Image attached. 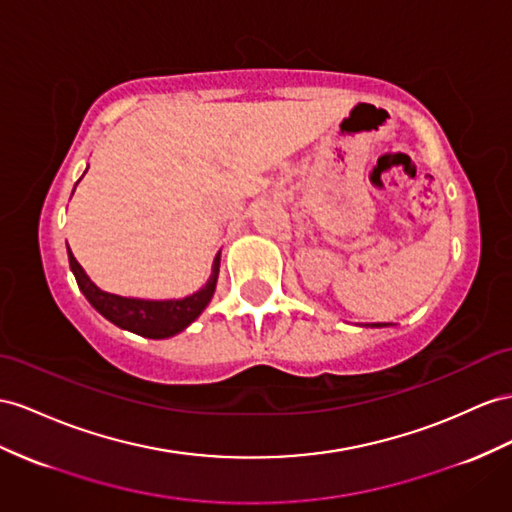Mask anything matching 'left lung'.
<instances>
[{
  "instance_id": "8db88e82",
  "label": "left lung",
  "mask_w": 512,
  "mask_h": 512,
  "mask_svg": "<svg viewBox=\"0 0 512 512\" xmlns=\"http://www.w3.org/2000/svg\"><path fill=\"white\" fill-rule=\"evenodd\" d=\"M365 326H372V329H383V326H389L387 322H376V324H365Z\"/></svg>"
}]
</instances>
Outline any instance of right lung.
I'll return each instance as SVG.
<instances>
[{"mask_svg": "<svg viewBox=\"0 0 512 512\" xmlns=\"http://www.w3.org/2000/svg\"><path fill=\"white\" fill-rule=\"evenodd\" d=\"M88 170V168H86ZM77 186V183H75ZM75 192V188H73ZM69 264L71 272L75 274V281L80 285L82 294L86 300L93 305L103 318L110 320L112 324L119 326L123 331L136 333L149 339H166L181 333L183 329L201 316L205 307L212 300L216 292V283H218V272H220V251L214 257L212 264V274H209L207 283L196 290L190 296L183 298H166V300H149V298H129V296H119V294H110L103 292L101 287H97L93 281H90L84 268L77 264L75 255L69 248Z\"/></svg>", "mask_w": 512, "mask_h": 512, "instance_id": "obj_1", "label": "right lung"}]
</instances>
